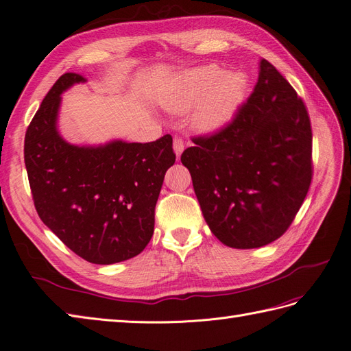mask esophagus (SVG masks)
Listing matches in <instances>:
<instances>
[{
    "label": "esophagus",
    "instance_id": "esophagus-1",
    "mask_svg": "<svg viewBox=\"0 0 351 351\" xmlns=\"http://www.w3.org/2000/svg\"><path fill=\"white\" fill-rule=\"evenodd\" d=\"M173 147H174V152L177 155V158L182 156V154L184 151V143H183L182 139H180V137H176L174 142H173Z\"/></svg>",
    "mask_w": 351,
    "mask_h": 351
}]
</instances>
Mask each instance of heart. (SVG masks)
<instances>
[{
    "label": "heart",
    "mask_w": 351,
    "mask_h": 351,
    "mask_svg": "<svg viewBox=\"0 0 351 351\" xmlns=\"http://www.w3.org/2000/svg\"><path fill=\"white\" fill-rule=\"evenodd\" d=\"M247 79L241 73H226L217 66L183 70L168 83L162 107L173 114H192L193 129L200 133L219 132L232 120L244 98Z\"/></svg>",
    "instance_id": "obj_1"
}]
</instances>
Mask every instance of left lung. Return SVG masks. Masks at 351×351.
<instances>
[{
	"instance_id": "left-lung-1",
	"label": "left lung",
	"mask_w": 351,
	"mask_h": 351,
	"mask_svg": "<svg viewBox=\"0 0 351 351\" xmlns=\"http://www.w3.org/2000/svg\"><path fill=\"white\" fill-rule=\"evenodd\" d=\"M182 155L208 227L232 249H256L290 227L312 182V129L303 101L259 61L258 83L219 133Z\"/></svg>"
}]
</instances>
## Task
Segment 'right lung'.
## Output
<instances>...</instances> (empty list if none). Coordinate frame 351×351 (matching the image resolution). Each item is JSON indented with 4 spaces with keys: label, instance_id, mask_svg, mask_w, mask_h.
<instances>
[{
    "label": "right lung",
    "instance_id": "right-lung-1",
    "mask_svg": "<svg viewBox=\"0 0 351 351\" xmlns=\"http://www.w3.org/2000/svg\"><path fill=\"white\" fill-rule=\"evenodd\" d=\"M86 79L66 73L42 101L25 137V164L42 222L84 261L111 265L137 256L151 241L155 205L173 137L149 143L115 139L73 145L60 134L61 93Z\"/></svg>",
    "mask_w": 351,
    "mask_h": 351
}]
</instances>
